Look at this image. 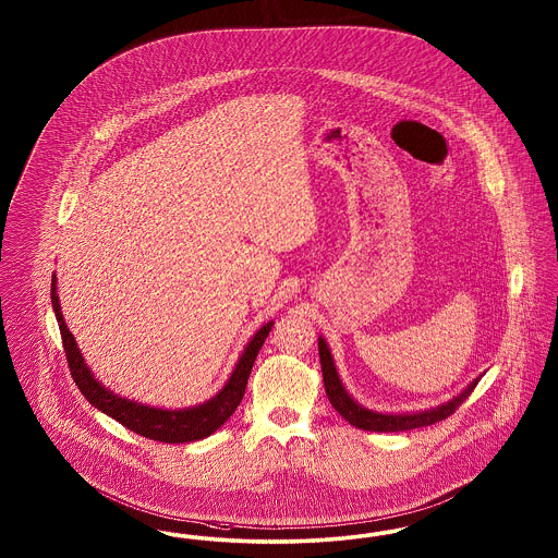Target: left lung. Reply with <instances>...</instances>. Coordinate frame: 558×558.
Returning a JSON list of instances; mask_svg holds the SVG:
<instances>
[{
	"mask_svg": "<svg viewBox=\"0 0 558 558\" xmlns=\"http://www.w3.org/2000/svg\"><path fill=\"white\" fill-rule=\"evenodd\" d=\"M317 347H319V363H322V374H324V386H326V395L328 401L335 407L336 411L359 429H367V432H404V429H415V427H425V425L442 422L448 415H452L459 404L468 401L469 395L473 392V388L477 386L480 378L473 379L468 388L452 397L445 404H438L434 409L420 411V413H378L372 409L361 407L342 386L340 376L336 372L335 359L326 344V340L319 336L317 338Z\"/></svg>",
	"mask_w": 558,
	"mask_h": 558,
	"instance_id": "left-lung-1",
	"label": "left lung"
}]
</instances>
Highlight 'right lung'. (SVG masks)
<instances>
[{
    "label": "right lung",
    "instance_id": "obj_1",
    "mask_svg": "<svg viewBox=\"0 0 558 558\" xmlns=\"http://www.w3.org/2000/svg\"><path fill=\"white\" fill-rule=\"evenodd\" d=\"M51 305L56 312L58 326H60L70 374L76 381L78 390L85 395V399L93 407H97L101 413L110 415L118 424L136 432L138 436L157 440V442H166V445H182V442H195L201 438H207L220 425L228 422V417L236 411V407L245 397L246 379L253 369V363L257 359L259 349L264 347L269 330L274 326V322H268L266 326H262L257 330V335L248 340L232 376L228 378L222 390L214 399L201 402L197 407L170 411V409H157V407H147L141 402L122 399V397L113 395L112 390H108L99 379L90 374L85 359L76 347V340L68 330L66 322H64L60 299H58V289H56V274L51 276Z\"/></svg>",
    "mask_w": 558,
    "mask_h": 558
}]
</instances>
